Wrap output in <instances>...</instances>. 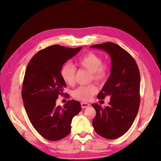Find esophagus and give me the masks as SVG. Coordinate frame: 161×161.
Instances as JSON below:
<instances>
[{
    "instance_id": "obj_1",
    "label": "esophagus",
    "mask_w": 161,
    "mask_h": 161,
    "mask_svg": "<svg viewBox=\"0 0 161 161\" xmlns=\"http://www.w3.org/2000/svg\"><path fill=\"white\" fill-rule=\"evenodd\" d=\"M90 106V104L88 103H86V102H81V107L82 108H85L86 107H88Z\"/></svg>"
}]
</instances>
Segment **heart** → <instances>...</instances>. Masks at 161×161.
Listing matches in <instances>:
<instances>
[{
	"mask_svg": "<svg viewBox=\"0 0 161 161\" xmlns=\"http://www.w3.org/2000/svg\"><path fill=\"white\" fill-rule=\"evenodd\" d=\"M77 65L91 73L90 80L98 84H102L107 81L111 71L109 64L103 63V59L99 54L89 52L78 59ZM61 77L65 83L72 85L74 83L75 77V68L71 64H65L60 70ZM97 92V88L93 84L80 86L75 89L72 95L78 100L86 102Z\"/></svg>",
	"mask_w": 161,
	"mask_h": 161,
	"instance_id": "obj_1",
	"label": "heart"
}]
</instances>
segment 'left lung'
<instances>
[{"label":"left lung","mask_w":161,"mask_h":161,"mask_svg":"<svg viewBox=\"0 0 161 161\" xmlns=\"http://www.w3.org/2000/svg\"><path fill=\"white\" fill-rule=\"evenodd\" d=\"M104 50L111 59V75L98 93V99L110 97L108 107L92 106L96 111L93 125L98 135L113 140L131 127L139 109L141 75L136 61L127 51L112 42L91 46Z\"/></svg>","instance_id":"obj_1"}]
</instances>
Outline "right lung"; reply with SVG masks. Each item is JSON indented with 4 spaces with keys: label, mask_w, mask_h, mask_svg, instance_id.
Wrapping results in <instances>:
<instances>
[{
    "label": "right lung",
    "mask_w": 161,
    "mask_h": 161,
    "mask_svg": "<svg viewBox=\"0 0 161 161\" xmlns=\"http://www.w3.org/2000/svg\"><path fill=\"white\" fill-rule=\"evenodd\" d=\"M81 48L47 47L39 51L26 68L21 92L24 107L34 128L49 141H59L69 134L72 119L81 111L78 101H68L62 108L56 105V100L66 86L61 68Z\"/></svg>",
    "instance_id": "1"
}]
</instances>
